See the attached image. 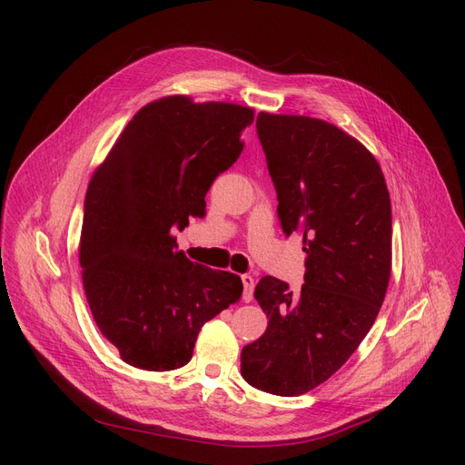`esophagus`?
<instances>
[{
    "label": "esophagus",
    "instance_id": "obj_1",
    "mask_svg": "<svg viewBox=\"0 0 465 465\" xmlns=\"http://www.w3.org/2000/svg\"><path fill=\"white\" fill-rule=\"evenodd\" d=\"M241 281H242V300L251 303L254 294V279L251 275H241Z\"/></svg>",
    "mask_w": 465,
    "mask_h": 465
}]
</instances>
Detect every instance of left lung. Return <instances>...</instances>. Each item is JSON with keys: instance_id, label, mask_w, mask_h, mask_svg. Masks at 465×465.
Masks as SVG:
<instances>
[{"instance_id": "8db88e82", "label": "left lung", "mask_w": 465, "mask_h": 465, "mask_svg": "<svg viewBox=\"0 0 465 465\" xmlns=\"http://www.w3.org/2000/svg\"><path fill=\"white\" fill-rule=\"evenodd\" d=\"M286 237L303 235L305 284L263 277L267 330L241 351V375L275 396L328 381L371 330L392 263V207L382 171L349 134L309 116L256 118Z\"/></svg>"}]
</instances>
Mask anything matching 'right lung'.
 Listing matches in <instances>:
<instances>
[{"label":"right lung","mask_w":465,"mask_h":465,"mask_svg":"<svg viewBox=\"0 0 465 465\" xmlns=\"http://www.w3.org/2000/svg\"><path fill=\"white\" fill-rule=\"evenodd\" d=\"M252 120L249 107L163 97L128 122L88 184L84 294L97 328L134 368H183L202 326L242 294L237 275L179 252L171 230L205 216V195L241 156Z\"/></svg>","instance_id":"obj_1"}]
</instances>
